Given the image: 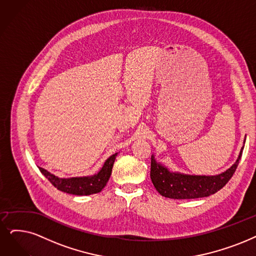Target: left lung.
Instances as JSON below:
<instances>
[{"mask_svg": "<svg viewBox=\"0 0 256 256\" xmlns=\"http://www.w3.org/2000/svg\"><path fill=\"white\" fill-rule=\"evenodd\" d=\"M244 147L233 165L218 176H190L180 172H171L156 162L151 156L150 178L160 196L174 200H190L206 198L220 190L230 180L236 170L242 154Z\"/></svg>", "mask_w": 256, "mask_h": 256, "instance_id": "8db88e82", "label": "left lung"}]
</instances>
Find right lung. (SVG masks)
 I'll return each mask as SVG.
<instances>
[{
    "label": "right lung",
    "instance_id": "1",
    "mask_svg": "<svg viewBox=\"0 0 256 256\" xmlns=\"http://www.w3.org/2000/svg\"><path fill=\"white\" fill-rule=\"evenodd\" d=\"M118 153L111 156L104 164V166L92 176H83V178H60L50 172L45 170L44 168L38 167L42 174L52 184V185L63 192L74 194V196H90V194L98 193L102 191L109 178L111 176L112 167L116 160Z\"/></svg>",
    "mask_w": 256,
    "mask_h": 256
}]
</instances>
